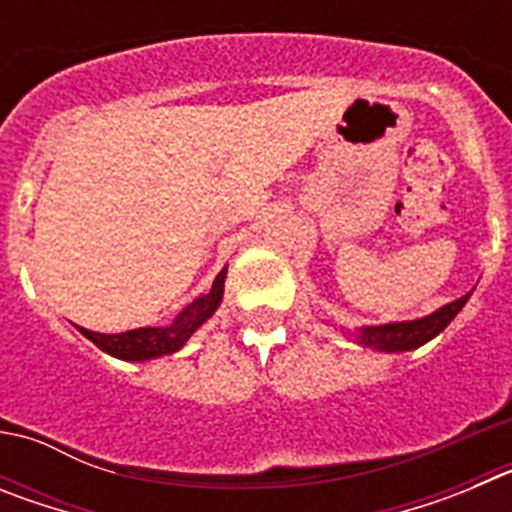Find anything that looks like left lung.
Instances as JSON below:
<instances>
[{
    "instance_id": "obj_1",
    "label": "left lung",
    "mask_w": 512,
    "mask_h": 512,
    "mask_svg": "<svg viewBox=\"0 0 512 512\" xmlns=\"http://www.w3.org/2000/svg\"><path fill=\"white\" fill-rule=\"evenodd\" d=\"M469 295L459 297V300L443 305L441 310H436L428 318L420 320H408V323H390V325H377V328H361L356 341L364 343L366 348H374V351H410V348H418L423 343H428L431 338H436L451 320L456 318V312L467 305Z\"/></svg>"
}]
</instances>
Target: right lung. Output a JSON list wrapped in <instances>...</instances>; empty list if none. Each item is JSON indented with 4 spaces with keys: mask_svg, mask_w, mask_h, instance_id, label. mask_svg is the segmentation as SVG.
Wrapping results in <instances>:
<instances>
[{
    "mask_svg": "<svg viewBox=\"0 0 512 512\" xmlns=\"http://www.w3.org/2000/svg\"><path fill=\"white\" fill-rule=\"evenodd\" d=\"M225 274H228V269L217 274L207 295H200L194 302H189L169 325H161V328H135L125 330V333H94V330L81 328V325H76V328L81 330V336H87L94 346L102 348L104 354L117 356V359L146 361L156 359V356L174 354L189 341L194 330L200 328L217 310V305L223 300Z\"/></svg>",
    "mask_w": 512,
    "mask_h": 512,
    "instance_id": "add662e5",
    "label": "right lung"
}]
</instances>
